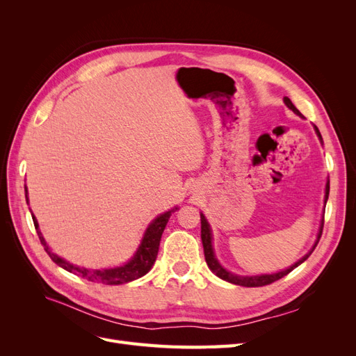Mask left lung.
Returning <instances> with one entry per match:
<instances>
[{
    "instance_id": "obj_1",
    "label": "left lung",
    "mask_w": 356,
    "mask_h": 356,
    "mask_svg": "<svg viewBox=\"0 0 356 356\" xmlns=\"http://www.w3.org/2000/svg\"><path fill=\"white\" fill-rule=\"evenodd\" d=\"M284 102H285V105H286L288 108H289L291 111H293L294 114H297V115H300V117H303V114H301V113L296 108L294 104L291 102V99L286 98V96L284 98ZM315 132H316V135H318V138H319V141L322 143V136H321V134H319L316 126H315ZM328 195H330V179H327L324 203H327ZM200 224H202V227H200V229H202L200 238H202V243H203L204 260H207V264H208V267L211 268V272H212L213 275H217L220 279H222V281H227V282L234 284V285H241V286L251 288V286H264V285H268V284H272V282H275V281H279V279L286 276L289 272H293L294 268L298 267L301 263H305V261L307 260V258H309V255H310L312 252H314V250H315L318 242H319V239H321L322 227H324V218L321 220V225H319V232H318V238H316L315 245L312 246V250H310L303 258H300V260H298L297 263H294L293 266H289L288 268H285V270H281V272H277V273H268V275H255V276L236 275V273L229 272L227 268H224V267L220 264V261L217 260V257H215L213 246H212V230H211V225H209L207 217H204V215H203L202 212H200Z\"/></svg>"
}]
</instances>
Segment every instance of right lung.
<instances>
[{
    "mask_svg": "<svg viewBox=\"0 0 356 356\" xmlns=\"http://www.w3.org/2000/svg\"><path fill=\"white\" fill-rule=\"evenodd\" d=\"M25 196H26V203H29L26 186H25ZM177 209L178 208L175 207L174 209L157 215V217L148 224V227L141 239V243H139L138 250L131 260H129L123 266H117V267H111V268H86V267H80L77 264H72L67 260H63L62 257L56 255L50 250V246L47 245V242L44 241V238H42V234L40 232L35 215L34 213H31V215H32V221H34L41 245L44 246V251L59 267L65 268V270L70 273L86 277L88 281H92V282H98V284H104V285H122V284L132 282V281H135V279L141 277L152 270V267L157 258L161 234H163V230L166 227L172 212H175Z\"/></svg>",
    "mask_w": 356,
    "mask_h": 356,
    "instance_id": "1",
    "label": "right lung"
}]
</instances>
